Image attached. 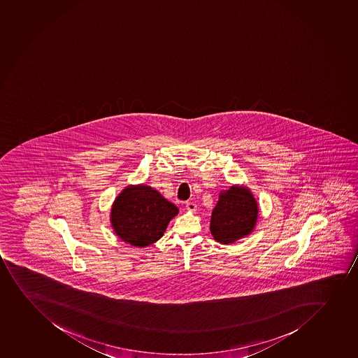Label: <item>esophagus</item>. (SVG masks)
Listing matches in <instances>:
<instances>
[{"mask_svg": "<svg viewBox=\"0 0 358 358\" xmlns=\"http://www.w3.org/2000/svg\"><path fill=\"white\" fill-rule=\"evenodd\" d=\"M185 208H187V210H189V212H195L197 209L196 204L194 203V202H187Z\"/></svg>", "mask_w": 358, "mask_h": 358, "instance_id": "obj_1", "label": "esophagus"}]
</instances>
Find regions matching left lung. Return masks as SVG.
<instances>
[{"label":"left lung","instance_id":"obj_1","mask_svg":"<svg viewBox=\"0 0 358 358\" xmlns=\"http://www.w3.org/2000/svg\"><path fill=\"white\" fill-rule=\"evenodd\" d=\"M258 204L247 188L231 187L220 194L213 209L210 231L223 245L234 243L253 231L258 219Z\"/></svg>","mask_w":358,"mask_h":358}]
</instances>
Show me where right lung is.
I'll use <instances>...</instances> for the list:
<instances>
[{"mask_svg": "<svg viewBox=\"0 0 358 358\" xmlns=\"http://www.w3.org/2000/svg\"><path fill=\"white\" fill-rule=\"evenodd\" d=\"M178 209L148 185H130L120 192L111 210L115 234L132 246L156 243Z\"/></svg>", "mask_w": 358, "mask_h": 358, "instance_id": "1", "label": "right lung"}]
</instances>
